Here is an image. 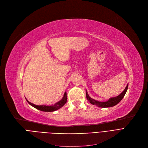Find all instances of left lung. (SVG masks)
Wrapping results in <instances>:
<instances>
[{"label": "left lung", "mask_w": 148, "mask_h": 148, "mask_svg": "<svg viewBox=\"0 0 148 148\" xmlns=\"http://www.w3.org/2000/svg\"><path fill=\"white\" fill-rule=\"evenodd\" d=\"M128 83L127 84V86H126L125 89L123 90V91L121 93V94L115 97H112L109 98L108 101L105 102H101V101H98L97 100H95L94 99H92V98H90L89 97V95H88V93L86 90V98L88 100V101L91 103L93 105H95L99 107H102V108H106V107H113L114 106H116V104H118L121 101L122 99V98L125 96L126 92L127 91L128 89Z\"/></svg>", "instance_id": "left-lung-1"}]
</instances>
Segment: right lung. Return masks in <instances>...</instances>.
Returning <instances> with one entry per match:
<instances>
[{
    "instance_id": "add662e5",
    "label": "right lung",
    "mask_w": 148,
    "mask_h": 148,
    "mask_svg": "<svg viewBox=\"0 0 148 148\" xmlns=\"http://www.w3.org/2000/svg\"><path fill=\"white\" fill-rule=\"evenodd\" d=\"M26 101H27V103L30 105L32 106V107H34V108H36V109L41 110L42 112H54L56 111L59 108H60L61 107H63L65 103H66L67 101V97H66V92H65V94L64 95L63 98H62L59 101H58V103H56V104H54V105H51V106H46V105H35L32 103L29 102V101L26 98Z\"/></svg>"
}]
</instances>
